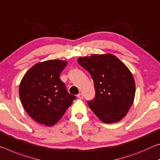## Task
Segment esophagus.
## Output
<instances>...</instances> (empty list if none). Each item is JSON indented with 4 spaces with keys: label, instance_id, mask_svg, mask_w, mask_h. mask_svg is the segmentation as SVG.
Masks as SVG:
<instances>
[{
    "label": "esophagus",
    "instance_id": "34e87169",
    "mask_svg": "<svg viewBox=\"0 0 160 160\" xmlns=\"http://www.w3.org/2000/svg\"><path fill=\"white\" fill-rule=\"evenodd\" d=\"M77 97L78 98H83V94L82 93H78L77 95Z\"/></svg>",
    "mask_w": 160,
    "mask_h": 160
}]
</instances>
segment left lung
I'll return each instance as SVG.
<instances>
[{
	"instance_id": "8db88e82",
	"label": "left lung",
	"mask_w": 160,
	"mask_h": 160,
	"mask_svg": "<svg viewBox=\"0 0 160 160\" xmlns=\"http://www.w3.org/2000/svg\"><path fill=\"white\" fill-rule=\"evenodd\" d=\"M92 77L96 90L89 108L102 122L114 123L126 116L134 101L135 83L129 69L113 54H92L77 59Z\"/></svg>"
}]
</instances>
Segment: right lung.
<instances>
[{
	"label": "right lung",
	"instance_id": "obj_1",
	"mask_svg": "<svg viewBox=\"0 0 160 160\" xmlns=\"http://www.w3.org/2000/svg\"><path fill=\"white\" fill-rule=\"evenodd\" d=\"M67 64V61L60 59L39 62L21 80V102L27 113L39 123L47 126L56 124L76 99L59 78Z\"/></svg>",
	"mask_w": 160,
	"mask_h": 160
}]
</instances>
